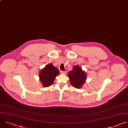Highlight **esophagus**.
<instances>
[{
  "instance_id": "34e87169",
  "label": "esophagus",
  "mask_w": 128,
  "mask_h": 128,
  "mask_svg": "<svg viewBox=\"0 0 128 128\" xmlns=\"http://www.w3.org/2000/svg\"><path fill=\"white\" fill-rule=\"evenodd\" d=\"M60 72H61V73L62 74H65V73H66V72H65V71H61Z\"/></svg>"
}]
</instances>
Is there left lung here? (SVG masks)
Masks as SVG:
<instances>
[{
  "label": "left lung",
  "instance_id": "8db88e82",
  "mask_svg": "<svg viewBox=\"0 0 128 128\" xmlns=\"http://www.w3.org/2000/svg\"><path fill=\"white\" fill-rule=\"evenodd\" d=\"M71 85L76 88H81L86 83L87 75L81 67L75 65L73 69L68 73Z\"/></svg>",
  "mask_w": 128,
  "mask_h": 128
}]
</instances>
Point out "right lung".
<instances>
[{"label":"right lung","mask_w":128,"mask_h":128,"mask_svg":"<svg viewBox=\"0 0 128 128\" xmlns=\"http://www.w3.org/2000/svg\"><path fill=\"white\" fill-rule=\"evenodd\" d=\"M57 68L52 64L47 65L44 68L41 69L38 73L39 80L42 86L45 88L49 87L53 84L56 77L59 74Z\"/></svg>","instance_id":"right-lung-1"}]
</instances>
